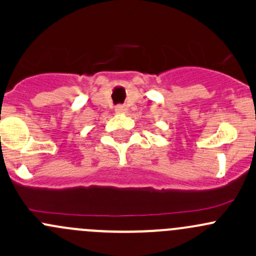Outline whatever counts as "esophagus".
I'll return each mask as SVG.
<instances>
[{
  "label": "esophagus",
  "instance_id": "1",
  "mask_svg": "<svg viewBox=\"0 0 256 256\" xmlns=\"http://www.w3.org/2000/svg\"><path fill=\"white\" fill-rule=\"evenodd\" d=\"M115 112L118 114H125L128 112V108H126L125 105H118V106L115 108Z\"/></svg>",
  "mask_w": 256,
  "mask_h": 256
}]
</instances>
